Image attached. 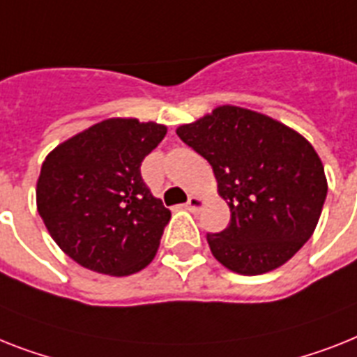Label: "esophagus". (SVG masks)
<instances>
[{
  "instance_id": "esophagus-1",
  "label": "esophagus",
  "mask_w": 357,
  "mask_h": 357,
  "mask_svg": "<svg viewBox=\"0 0 357 357\" xmlns=\"http://www.w3.org/2000/svg\"><path fill=\"white\" fill-rule=\"evenodd\" d=\"M202 206H204V200L200 199V197H190V199H188V202H185V210L199 211Z\"/></svg>"
}]
</instances>
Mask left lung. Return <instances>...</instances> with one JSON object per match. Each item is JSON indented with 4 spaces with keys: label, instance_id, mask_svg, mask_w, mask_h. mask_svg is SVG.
Instances as JSON below:
<instances>
[{
    "label": "left lung",
    "instance_id": "8db88e82",
    "mask_svg": "<svg viewBox=\"0 0 357 357\" xmlns=\"http://www.w3.org/2000/svg\"><path fill=\"white\" fill-rule=\"evenodd\" d=\"M176 135L210 162L220 197L228 200V228L206 235L220 264L259 275L301 250L328 190L321 158L305 137L235 105H220Z\"/></svg>",
    "mask_w": 357,
    "mask_h": 357
}]
</instances>
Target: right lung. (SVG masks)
<instances>
[{"instance_id":"obj_1","label":"right lung","mask_w":357,"mask_h":357,"mask_svg":"<svg viewBox=\"0 0 357 357\" xmlns=\"http://www.w3.org/2000/svg\"><path fill=\"white\" fill-rule=\"evenodd\" d=\"M166 132L155 122L109 119L47 155L38 213L73 261L119 278L151 263L172 211L151 195L140 166Z\"/></svg>"}]
</instances>
